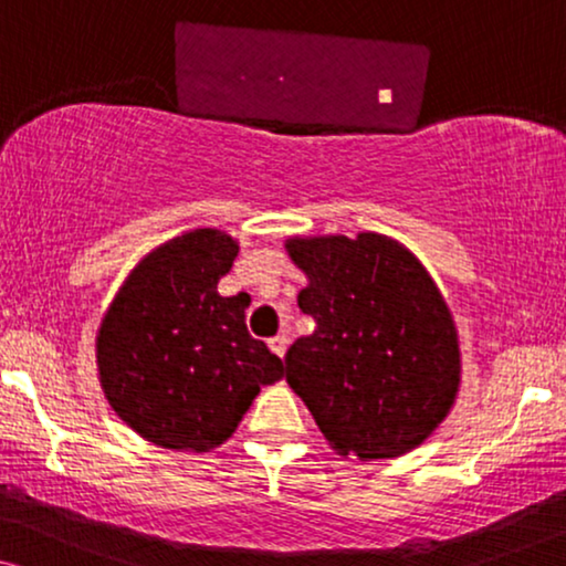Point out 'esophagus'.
<instances>
[{"mask_svg":"<svg viewBox=\"0 0 566 566\" xmlns=\"http://www.w3.org/2000/svg\"><path fill=\"white\" fill-rule=\"evenodd\" d=\"M268 345H270V350H273V353L277 355V358H283L285 350H289V337H285V335H275V337L268 339Z\"/></svg>","mask_w":566,"mask_h":566,"instance_id":"34e87169","label":"esophagus"}]
</instances>
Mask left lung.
<instances>
[{
	"instance_id": "8db88e82",
	"label": "left lung",
	"mask_w": 566,
	"mask_h": 566,
	"mask_svg": "<svg viewBox=\"0 0 566 566\" xmlns=\"http://www.w3.org/2000/svg\"><path fill=\"white\" fill-rule=\"evenodd\" d=\"M316 329L285 355V381L343 459H397L451 415L461 389L453 314L428 268L378 231L289 237Z\"/></svg>"
}]
</instances>
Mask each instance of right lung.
I'll list each match as a JSON object with an SVG mask.
<instances>
[{"mask_svg":"<svg viewBox=\"0 0 566 566\" xmlns=\"http://www.w3.org/2000/svg\"><path fill=\"white\" fill-rule=\"evenodd\" d=\"M239 242L227 231H182L144 254L95 337L99 389L123 424L159 448L208 453L234 436L260 386L283 363L250 337L247 304L221 296Z\"/></svg>","mask_w":566,"mask_h":566,"instance_id":"right-lung-1","label":"right lung"}]
</instances>
